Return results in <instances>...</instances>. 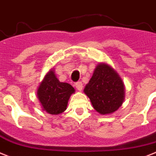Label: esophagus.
Wrapping results in <instances>:
<instances>
[{"instance_id": "esophagus-1", "label": "esophagus", "mask_w": 156, "mask_h": 156, "mask_svg": "<svg viewBox=\"0 0 156 156\" xmlns=\"http://www.w3.org/2000/svg\"><path fill=\"white\" fill-rule=\"evenodd\" d=\"M74 86H75V87L78 90V91H82V89H83V83H82V82H80V81L76 82V83L74 84Z\"/></svg>"}]
</instances>
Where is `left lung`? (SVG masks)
Listing matches in <instances>:
<instances>
[{
    "label": "left lung",
    "instance_id": "8db88e82",
    "mask_svg": "<svg viewBox=\"0 0 156 156\" xmlns=\"http://www.w3.org/2000/svg\"><path fill=\"white\" fill-rule=\"evenodd\" d=\"M93 108L100 114H112L125 99V84L115 69L107 63H98L83 89Z\"/></svg>",
    "mask_w": 156,
    "mask_h": 156
}]
</instances>
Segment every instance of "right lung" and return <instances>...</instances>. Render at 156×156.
I'll list each match as a JSON object with an SVG mask.
<instances>
[{
    "label": "right lung",
    "instance_id": "right-lung-1",
    "mask_svg": "<svg viewBox=\"0 0 156 156\" xmlns=\"http://www.w3.org/2000/svg\"><path fill=\"white\" fill-rule=\"evenodd\" d=\"M75 89L68 83L60 82L53 69L46 73L37 90L41 107L50 114H62L67 108L68 102Z\"/></svg>",
    "mask_w": 156,
    "mask_h": 156
}]
</instances>
